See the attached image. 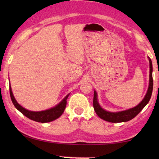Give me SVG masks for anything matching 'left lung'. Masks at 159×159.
<instances>
[{
	"label": "left lung",
	"instance_id": "obj_1",
	"mask_svg": "<svg viewBox=\"0 0 159 159\" xmlns=\"http://www.w3.org/2000/svg\"><path fill=\"white\" fill-rule=\"evenodd\" d=\"M149 88H148L147 93L145 95L144 98L142 99V101L139 103L138 106H136L134 108L125 110L123 111L120 112H109L105 111L102 107L99 106L98 102V97H97V93L95 91L94 93V98H93V107L94 109L98 114L99 118L103 119L106 121L111 122V123H120V122H126L128 121L131 119H133L140 112L144 107L147 105L149 99L152 97V90H153V78H152V60L149 57Z\"/></svg>",
	"mask_w": 159,
	"mask_h": 159
}]
</instances>
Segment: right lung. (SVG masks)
I'll return each mask as SVG.
<instances>
[{
  "mask_svg": "<svg viewBox=\"0 0 159 159\" xmlns=\"http://www.w3.org/2000/svg\"><path fill=\"white\" fill-rule=\"evenodd\" d=\"M10 98H11L12 102L14 106L17 108L19 111H20L21 114H24L29 119H31L35 120L36 122H41V123H48L52 121V120L57 119L60 116L63 114L64 109L66 108V99L68 98L69 95H66L64 99L61 101L60 104H57V106L53 107V108L45 110V111H29V110L23 108L19 104L16 99H15L14 96L12 92L11 87L10 85Z\"/></svg>",
  "mask_w": 159,
  "mask_h": 159,
  "instance_id": "add662e5",
  "label": "right lung"
}]
</instances>
